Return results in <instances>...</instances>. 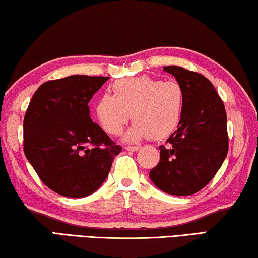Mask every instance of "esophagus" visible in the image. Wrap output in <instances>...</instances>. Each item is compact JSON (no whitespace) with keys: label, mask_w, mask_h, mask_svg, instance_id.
<instances>
[{"label":"esophagus","mask_w":258,"mask_h":258,"mask_svg":"<svg viewBox=\"0 0 258 258\" xmlns=\"http://www.w3.org/2000/svg\"><path fill=\"white\" fill-rule=\"evenodd\" d=\"M125 150L129 152H136L139 150V146H125Z\"/></svg>","instance_id":"34e87169"}]
</instances>
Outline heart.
Returning a JSON list of instances; mask_svg holds the SVG:
<instances>
[{
  "label": "heart",
  "mask_w": 258,
  "mask_h": 258,
  "mask_svg": "<svg viewBox=\"0 0 258 258\" xmlns=\"http://www.w3.org/2000/svg\"><path fill=\"white\" fill-rule=\"evenodd\" d=\"M184 89L176 80L160 81L147 75L121 79L113 84V95L97 100V120L109 135H119L129 120L135 123L124 141L138 142L146 136L160 141L174 133L184 108Z\"/></svg>",
  "instance_id": "1"
}]
</instances>
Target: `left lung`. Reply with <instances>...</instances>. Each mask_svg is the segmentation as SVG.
<instances>
[{
  "mask_svg": "<svg viewBox=\"0 0 258 258\" xmlns=\"http://www.w3.org/2000/svg\"><path fill=\"white\" fill-rule=\"evenodd\" d=\"M184 89L178 129L161 145L160 161L150 171L155 186L171 196H191L216 175L229 151L226 112L213 83L179 66H164Z\"/></svg>",
  "mask_w": 258,
  "mask_h": 258,
  "instance_id": "left-lung-1",
  "label": "left lung"
}]
</instances>
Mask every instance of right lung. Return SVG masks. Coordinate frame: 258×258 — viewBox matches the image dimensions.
I'll use <instances>...</instances> for the list:
<instances>
[{"instance_id":"add662e5","label":"right lung","mask_w":258,"mask_h":258,"mask_svg":"<svg viewBox=\"0 0 258 258\" xmlns=\"http://www.w3.org/2000/svg\"><path fill=\"white\" fill-rule=\"evenodd\" d=\"M107 77L71 75L41 84L24 117V152L53 192L84 198L104 183L122 151L92 122L88 103Z\"/></svg>"}]
</instances>
